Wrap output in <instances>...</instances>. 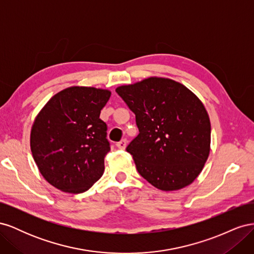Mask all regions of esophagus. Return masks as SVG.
Instances as JSON below:
<instances>
[{
	"label": "esophagus",
	"instance_id": "obj_1",
	"mask_svg": "<svg viewBox=\"0 0 254 254\" xmlns=\"http://www.w3.org/2000/svg\"><path fill=\"white\" fill-rule=\"evenodd\" d=\"M117 146H118V148H120V149H125L126 146H127V140L126 139H123L122 141H120L117 144Z\"/></svg>",
	"mask_w": 254,
	"mask_h": 254
}]
</instances>
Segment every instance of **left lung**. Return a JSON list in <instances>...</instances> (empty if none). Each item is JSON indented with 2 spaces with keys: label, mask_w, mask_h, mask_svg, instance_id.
<instances>
[{
  "label": "left lung",
  "mask_w": 254,
  "mask_h": 254,
  "mask_svg": "<svg viewBox=\"0 0 254 254\" xmlns=\"http://www.w3.org/2000/svg\"><path fill=\"white\" fill-rule=\"evenodd\" d=\"M115 91L135 114L140 133L127 151L139 174L164 191L193 183L211 149L210 118L198 96L178 81L157 76Z\"/></svg>",
  "instance_id": "1"
}]
</instances>
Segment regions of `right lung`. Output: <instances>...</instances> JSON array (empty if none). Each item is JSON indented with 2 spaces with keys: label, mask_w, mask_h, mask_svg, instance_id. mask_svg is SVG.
<instances>
[{
  "label": "right lung",
  "mask_w": 254,
  "mask_h": 254,
  "mask_svg": "<svg viewBox=\"0 0 254 254\" xmlns=\"http://www.w3.org/2000/svg\"><path fill=\"white\" fill-rule=\"evenodd\" d=\"M110 96L107 89L68 87L37 114L30 150L40 174L54 188L79 194L103 176L110 146L99 114Z\"/></svg>",
  "instance_id": "add662e5"
}]
</instances>
